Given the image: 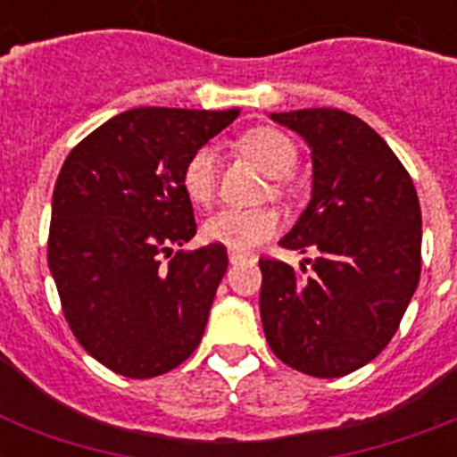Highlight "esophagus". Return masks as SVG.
Returning a JSON list of instances; mask_svg holds the SVG:
<instances>
[{
    "label": "esophagus",
    "instance_id": "34e87169",
    "mask_svg": "<svg viewBox=\"0 0 457 457\" xmlns=\"http://www.w3.org/2000/svg\"><path fill=\"white\" fill-rule=\"evenodd\" d=\"M244 261H249L246 253H239V251H229V263L237 265V263H244Z\"/></svg>",
    "mask_w": 457,
    "mask_h": 457
}]
</instances>
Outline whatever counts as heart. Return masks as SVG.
Listing matches in <instances>:
<instances>
[{
  "mask_svg": "<svg viewBox=\"0 0 457 457\" xmlns=\"http://www.w3.org/2000/svg\"><path fill=\"white\" fill-rule=\"evenodd\" d=\"M239 146L272 178H287L296 168V146L282 130L253 128L239 137ZM218 182V152L213 145L196 146L182 165V187L187 196L196 204H208ZM279 229V215L272 208H237L225 206L208 215L204 222V237L208 242L222 244L232 251H251L270 239Z\"/></svg>",
  "mask_w": 457,
  "mask_h": 457,
  "instance_id": "b5f03b06",
  "label": "heart"
}]
</instances>
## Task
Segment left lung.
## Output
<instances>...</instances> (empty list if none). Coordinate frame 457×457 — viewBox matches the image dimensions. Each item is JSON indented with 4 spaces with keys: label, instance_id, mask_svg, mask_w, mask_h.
Wrapping results in <instances>:
<instances>
[{
    "label": "left lung",
    "instance_id": "left-lung-1",
    "mask_svg": "<svg viewBox=\"0 0 457 457\" xmlns=\"http://www.w3.org/2000/svg\"><path fill=\"white\" fill-rule=\"evenodd\" d=\"M311 145L312 196L282 239L312 251L294 270L261 258V320L272 353L311 377H344L382 353L422 270L411 175L361 118L339 109L272 113Z\"/></svg>",
    "mask_w": 457,
    "mask_h": 457
}]
</instances>
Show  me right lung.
I'll return each mask as SVG.
<instances>
[{
  "instance_id": "add662e5",
  "label": "right lung",
  "mask_w": 457,
  "mask_h": 457,
  "mask_svg": "<svg viewBox=\"0 0 457 457\" xmlns=\"http://www.w3.org/2000/svg\"><path fill=\"white\" fill-rule=\"evenodd\" d=\"M237 116L142 106L99 125L63 161L46 261L71 332L118 375H165L199 346L228 249L171 251L196 235L182 165Z\"/></svg>"
}]
</instances>
